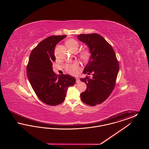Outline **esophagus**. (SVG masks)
Listing matches in <instances>:
<instances>
[{
    "instance_id": "esophagus-1",
    "label": "esophagus",
    "mask_w": 149,
    "mask_h": 149,
    "mask_svg": "<svg viewBox=\"0 0 149 149\" xmlns=\"http://www.w3.org/2000/svg\"><path fill=\"white\" fill-rule=\"evenodd\" d=\"M76 82H77V83H79L80 82V80L79 78H78V77L76 78Z\"/></svg>"
}]
</instances>
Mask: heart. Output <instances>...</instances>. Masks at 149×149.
Instances as JSON below:
<instances>
[{"label":"heart","mask_w":149,"mask_h":149,"mask_svg":"<svg viewBox=\"0 0 149 149\" xmlns=\"http://www.w3.org/2000/svg\"><path fill=\"white\" fill-rule=\"evenodd\" d=\"M66 46L70 50L77 51L79 47V43L74 39H69L66 41ZM92 56V52L91 50L88 49H86L81 51L80 52V57L84 61H88L89 60ZM66 69L68 72L71 74H75L77 73L79 69V63L77 61L74 62L72 64L67 65L66 66Z\"/></svg>","instance_id":"obj_1"}]
</instances>
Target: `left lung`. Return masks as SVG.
Returning a JSON list of instances; mask_svg holds the SVG:
<instances>
[{
  "instance_id": "1",
  "label": "left lung",
  "mask_w": 149,
  "mask_h": 149,
  "mask_svg": "<svg viewBox=\"0 0 149 149\" xmlns=\"http://www.w3.org/2000/svg\"><path fill=\"white\" fill-rule=\"evenodd\" d=\"M78 39L85 43L92 52L83 73L90 75L80 80L87 86L85 92L80 94L83 102L91 106L105 101L113 90L119 71V63L111 45L97 33L80 34Z\"/></svg>"
}]
</instances>
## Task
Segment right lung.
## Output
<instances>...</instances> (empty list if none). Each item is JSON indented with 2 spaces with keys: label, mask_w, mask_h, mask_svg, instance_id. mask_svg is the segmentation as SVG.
<instances>
[{
  "label": "right lung",
  "mask_w": 149,
  "mask_h": 149,
  "mask_svg": "<svg viewBox=\"0 0 149 149\" xmlns=\"http://www.w3.org/2000/svg\"><path fill=\"white\" fill-rule=\"evenodd\" d=\"M65 37L52 36L39 43L32 51L27 66V75L36 94L50 106L62 103L68 87L76 81L75 78L68 74L57 75L52 69V62L56 60L55 46Z\"/></svg>",
  "instance_id": "1"
}]
</instances>
